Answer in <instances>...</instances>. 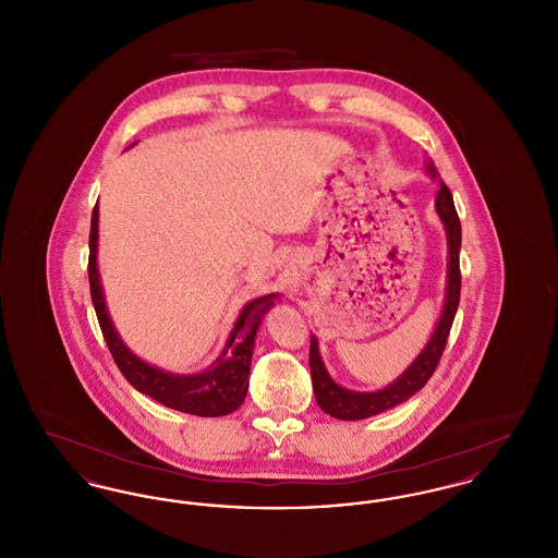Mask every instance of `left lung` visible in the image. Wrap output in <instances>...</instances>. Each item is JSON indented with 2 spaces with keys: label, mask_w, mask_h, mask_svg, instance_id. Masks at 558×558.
<instances>
[{
  "label": "left lung",
  "mask_w": 558,
  "mask_h": 558,
  "mask_svg": "<svg viewBox=\"0 0 558 558\" xmlns=\"http://www.w3.org/2000/svg\"><path fill=\"white\" fill-rule=\"evenodd\" d=\"M428 171L435 175L433 165H428ZM437 213L446 226L448 232V246H450V271H448V294H446V305H444V314L441 319L430 337V341L426 343L423 353L414 360V364L399 376L393 385H389L383 391H374V393H355V391H347L343 387H339L324 368L322 357H319L318 341L316 337H312V345H310V371H312V383H314V393L319 408L330 414L332 418L339 421H362V418H371L374 414H380L393 405H398L401 401L412 398L418 389H423L426 380L433 376V372L437 368L444 349L450 337L451 324L456 318V310L460 303V242H462V228H460V219L453 207V198H451L450 187L441 182V187L437 192Z\"/></svg>",
  "instance_id": "1"
}]
</instances>
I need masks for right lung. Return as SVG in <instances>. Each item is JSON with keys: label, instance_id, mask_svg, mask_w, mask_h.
Listing matches in <instances>:
<instances>
[{"label": "right lung", "instance_id": "1", "mask_svg": "<svg viewBox=\"0 0 558 558\" xmlns=\"http://www.w3.org/2000/svg\"><path fill=\"white\" fill-rule=\"evenodd\" d=\"M96 246H98V203L92 213V228H89V262H87L89 292H92V303L100 322L105 341L110 349V355L121 374L140 393L157 399L159 403L171 410H180L194 416H226L239 410L248 389V371H251L255 335L267 310L274 305L276 294L259 296L242 310L240 318L236 319V326L228 339V345L219 355V360L213 364L211 371L192 374V376L169 374L155 366H148L146 362L135 357L119 339L112 322L108 318L107 305L102 296L98 266H96Z\"/></svg>", "mask_w": 558, "mask_h": 558}]
</instances>
